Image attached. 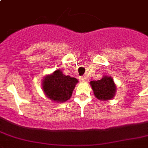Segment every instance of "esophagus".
<instances>
[{
  "label": "esophagus",
  "instance_id": "1",
  "mask_svg": "<svg viewBox=\"0 0 148 148\" xmlns=\"http://www.w3.org/2000/svg\"><path fill=\"white\" fill-rule=\"evenodd\" d=\"M80 80H81V81H82V82H88V77L86 76H82V77H81Z\"/></svg>",
  "mask_w": 148,
  "mask_h": 148
}]
</instances>
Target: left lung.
Instances as JSON below:
<instances>
[{"mask_svg":"<svg viewBox=\"0 0 148 148\" xmlns=\"http://www.w3.org/2000/svg\"><path fill=\"white\" fill-rule=\"evenodd\" d=\"M90 84L96 98L101 101H110L116 94L117 86L112 77L104 75L101 80L90 81Z\"/></svg>","mask_w":148,"mask_h":148,"instance_id":"8db88e82","label":"left lung"}]
</instances>
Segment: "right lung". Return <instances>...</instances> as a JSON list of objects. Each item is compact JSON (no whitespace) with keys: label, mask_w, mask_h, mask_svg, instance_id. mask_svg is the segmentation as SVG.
<instances>
[{"label":"right lung","mask_w":148,"mask_h":148,"mask_svg":"<svg viewBox=\"0 0 148 148\" xmlns=\"http://www.w3.org/2000/svg\"><path fill=\"white\" fill-rule=\"evenodd\" d=\"M42 90L50 100L63 103L71 97L72 93L78 81L77 79L66 76L60 69L52 74H47L42 80Z\"/></svg>","instance_id":"add662e5"}]
</instances>
